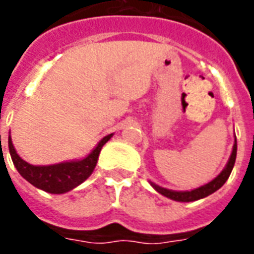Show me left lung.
<instances>
[{
	"label": "left lung",
	"instance_id": "8db88e82",
	"mask_svg": "<svg viewBox=\"0 0 254 254\" xmlns=\"http://www.w3.org/2000/svg\"><path fill=\"white\" fill-rule=\"evenodd\" d=\"M236 156H237V140H236L235 135V144H233V149H232V154H230L229 160L226 162L225 168L210 183L205 184L202 187L196 188V189H191V190H172V189H166V188L160 187V185L152 183V181H149V183H150V185H152L154 190L158 191L162 196L168 197L170 200L179 201V202H191V201L201 200V198H205L209 194H212L216 190H218L226 183V180L229 179L232 169L235 166Z\"/></svg>",
	"mask_w": 254,
	"mask_h": 254
}]
</instances>
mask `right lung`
Masks as SVG:
<instances>
[{"instance_id": "add662e5", "label": "right lung", "mask_w": 254, "mask_h": 254, "mask_svg": "<svg viewBox=\"0 0 254 254\" xmlns=\"http://www.w3.org/2000/svg\"><path fill=\"white\" fill-rule=\"evenodd\" d=\"M112 135L113 133L105 135L98 141V144L93 148L86 157L53 164V165H32L22 160L18 156V153L15 152L10 134L7 138V144L15 169L18 170V173L28 183L52 194H63L81 185L93 173L102 146L112 138Z\"/></svg>"}]
</instances>
